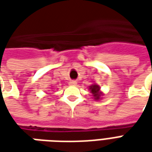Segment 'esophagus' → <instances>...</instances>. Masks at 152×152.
I'll use <instances>...</instances> for the list:
<instances>
[{
	"label": "esophagus",
	"instance_id": "obj_1",
	"mask_svg": "<svg viewBox=\"0 0 152 152\" xmlns=\"http://www.w3.org/2000/svg\"><path fill=\"white\" fill-rule=\"evenodd\" d=\"M76 84H77V82H76V80H71L69 82L70 86H76Z\"/></svg>",
	"mask_w": 152,
	"mask_h": 152
}]
</instances>
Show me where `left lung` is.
Listing matches in <instances>:
<instances>
[{"mask_svg": "<svg viewBox=\"0 0 152 152\" xmlns=\"http://www.w3.org/2000/svg\"><path fill=\"white\" fill-rule=\"evenodd\" d=\"M89 90L95 100H99L102 95V92H100V87L98 85H92L89 86Z\"/></svg>", "mask_w": 152, "mask_h": 152, "instance_id": "obj_1", "label": "left lung"}]
</instances>
